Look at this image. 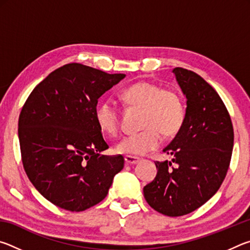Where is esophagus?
Returning a JSON list of instances; mask_svg holds the SVG:
<instances>
[{"instance_id": "1", "label": "esophagus", "mask_w": 250, "mask_h": 250, "mask_svg": "<svg viewBox=\"0 0 250 250\" xmlns=\"http://www.w3.org/2000/svg\"><path fill=\"white\" fill-rule=\"evenodd\" d=\"M125 160L126 164H135L140 161V158H138V156H132V155H125Z\"/></svg>"}]
</instances>
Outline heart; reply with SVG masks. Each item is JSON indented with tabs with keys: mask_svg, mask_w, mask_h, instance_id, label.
I'll use <instances>...</instances> for the list:
<instances>
[{
	"mask_svg": "<svg viewBox=\"0 0 250 250\" xmlns=\"http://www.w3.org/2000/svg\"><path fill=\"white\" fill-rule=\"evenodd\" d=\"M121 98L130 108L142 109L141 131L125 135L118 142L117 152L129 155H143L158 149L164 137H172L184 124L186 109L179 92L163 89L158 83L139 82L122 91ZM96 120L104 133L115 137L119 133L121 116L116 104L104 99L96 110Z\"/></svg>",
	"mask_w": 250,
	"mask_h": 250,
	"instance_id": "1",
	"label": "heart"
}]
</instances>
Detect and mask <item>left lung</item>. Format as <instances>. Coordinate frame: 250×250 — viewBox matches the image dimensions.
Here are the masks:
<instances>
[{
  "mask_svg": "<svg viewBox=\"0 0 250 250\" xmlns=\"http://www.w3.org/2000/svg\"><path fill=\"white\" fill-rule=\"evenodd\" d=\"M186 96L184 124L163 152L171 161H156L155 179L143 188L152 208L175 217L192 213L221 188L230 164L234 129L217 91L192 70L173 69Z\"/></svg>",
  "mask_w": 250,
  "mask_h": 250,
  "instance_id": "8db88e82",
  "label": "left lung"
}]
</instances>
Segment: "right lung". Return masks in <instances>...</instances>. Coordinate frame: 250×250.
<instances>
[{
	"instance_id": "obj_1",
	"label": "right lung",
	"mask_w": 250,
	"mask_h": 250,
	"mask_svg": "<svg viewBox=\"0 0 250 250\" xmlns=\"http://www.w3.org/2000/svg\"><path fill=\"white\" fill-rule=\"evenodd\" d=\"M125 77L71 62L59 67L29 94L19 118L24 170L54 205L82 211L107 196L124 168L121 154L104 155L109 146L96 120L98 99Z\"/></svg>"
}]
</instances>
